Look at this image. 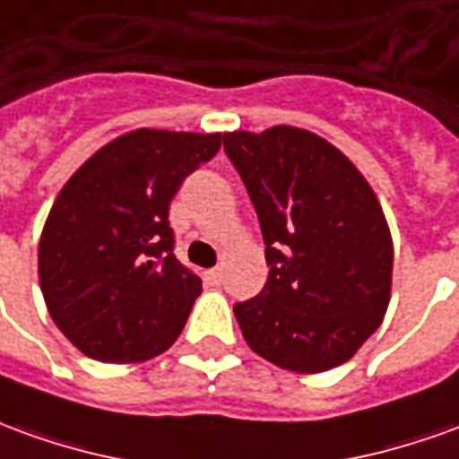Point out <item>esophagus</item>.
<instances>
[{
	"instance_id": "1",
	"label": "esophagus",
	"mask_w": 459,
	"mask_h": 459,
	"mask_svg": "<svg viewBox=\"0 0 459 459\" xmlns=\"http://www.w3.org/2000/svg\"><path fill=\"white\" fill-rule=\"evenodd\" d=\"M206 278L213 285H219L221 278H223V268H211V271H208V273H206Z\"/></svg>"
}]
</instances>
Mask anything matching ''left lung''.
Returning a JSON list of instances; mask_svg holds the SVG:
<instances>
[{
	"instance_id": "8db88e82",
	"label": "left lung",
	"mask_w": 459,
	"mask_h": 459,
	"mask_svg": "<svg viewBox=\"0 0 459 459\" xmlns=\"http://www.w3.org/2000/svg\"><path fill=\"white\" fill-rule=\"evenodd\" d=\"M261 221V293L236 303L243 338L268 363L323 373L380 328L393 288V238L355 163L318 134L271 126L223 134Z\"/></svg>"
}]
</instances>
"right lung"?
Returning a JSON list of instances; mask_svg holds the SVG:
<instances>
[{"label":"right lung","mask_w":459,"mask_h":459,"mask_svg":"<svg viewBox=\"0 0 459 459\" xmlns=\"http://www.w3.org/2000/svg\"><path fill=\"white\" fill-rule=\"evenodd\" d=\"M221 134L136 129L108 141L64 184L39 238V285L56 328L101 363L169 351L201 296L176 261L169 206Z\"/></svg>","instance_id":"right-lung-1"}]
</instances>
